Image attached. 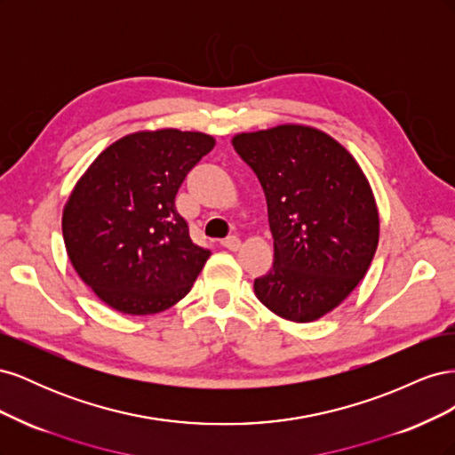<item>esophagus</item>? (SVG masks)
Listing matches in <instances>:
<instances>
[{
    "label": "esophagus",
    "instance_id": "obj_1",
    "mask_svg": "<svg viewBox=\"0 0 455 455\" xmlns=\"http://www.w3.org/2000/svg\"><path fill=\"white\" fill-rule=\"evenodd\" d=\"M222 246H224V249L231 251V252H235V251L241 249V239L235 237V235H231V237H228V239L222 241Z\"/></svg>",
    "mask_w": 455,
    "mask_h": 455
}]
</instances>
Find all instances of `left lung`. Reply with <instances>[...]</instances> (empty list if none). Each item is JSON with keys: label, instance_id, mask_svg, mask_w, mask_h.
<instances>
[{"label": "left lung", "instance_id": "8db88e82", "mask_svg": "<svg viewBox=\"0 0 455 455\" xmlns=\"http://www.w3.org/2000/svg\"><path fill=\"white\" fill-rule=\"evenodd\" d=\"M267 201L273 267L256 298L292 323H313L359 284L379 241L368 178L332 136L286 123L231 139Z\"/></svg>", "mask_w": 455, "mask_h": 455}]
</instances>
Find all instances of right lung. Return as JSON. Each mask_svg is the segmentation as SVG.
<instances>
[{
  "label": "right lung",
  "mask_w": 455,
  "mask_h": 455,
  "mask_svg": "<svg viewBox=\"0 0 455 455\" xmlns=\"http://www.w3.org/2000/svg\"><path fill=\"white\" fill-rule=\"evenodd\" d=\"M214 144L197 131H139L109 144L79 178L62 211L64 244L106 306L154 315L191 291L211 251L189 239L174 199Z\"/></svg>",
  "instance_id": "right-lung-1"
}]
</instances>
